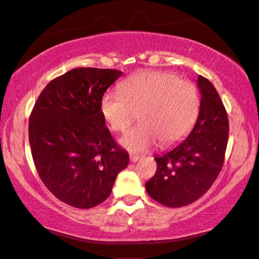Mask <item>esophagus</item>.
Wrapping results in <instances>:
<instances>
[{
    "label": "esophagus",
    "mask_w": 259,
    "mask_h": 259,
    "mask_svg": "<svg viewBox=\"0 0 259 259\" xmlns=\"http://www.w3.org/2000/svg\"><path fill=\"white\" fill-rule=\"evenodd\" d=\"M139 159H140V156H138V155H130L131 162H137Z\"/></svg>",
    "instance_id": "34e87169"
}]
</instances>
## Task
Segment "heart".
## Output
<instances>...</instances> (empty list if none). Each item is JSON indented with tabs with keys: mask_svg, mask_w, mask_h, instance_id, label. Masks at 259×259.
<instances>
[{
	"mask_svg": "<svg viewBox=\"0 0 259 259\" xmlns=\"http://www.w3.org/2000/svg\"><path fill=\"white\" fill-rule=\"evenodd\" d=\"M198 90L174 73L145 71L121 84V91H108L100 111L114 132H123L136 120L140 125L120 139L130 152H146L160 141L168 147L178 144L193 128L200 113Z\"/></svg>",
	"mask_w": 259,
	"mask_h": 259,
	"instance_id": "heart-1",
	"label": "heart"
}]
</instances>
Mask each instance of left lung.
<instances>
[{"mask_svg":"<svg viewBox=\"0 0 259 259\" xmlns=\"http://www.w3.org/2000/svg\"><path fill=\"white\" fill-rule=\"evenodd\" d=\"M201 105L189 136L170 151L156 155L155 175L146 190L156 202L170 208L188 205L207 193L222 169L229 121L213 85L198 76Z\"/></svg>","mask_w":259,"mask_h":259,"instance_id":"8db88e82","label":"left lung"}]
</instances>
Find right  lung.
Segmentation results:
<instances>
[{"instance_id": "right-lung-1", "label": "right lung", "mask_w": 259, "mask_h": 259, "mask_svg": "<svg viewBox=\"0 0 259 259\" xmlns=\"http://www.w3.org/2000/svg\"><path fill=\"white\" fill-rule=\"evenodd\" d=\"M121 71L78 67L51 80L29 119V142L40 180L58 200L89 209L110 196L130 156L105 125L100 103Z\"/></svg>"}]
</instances>
